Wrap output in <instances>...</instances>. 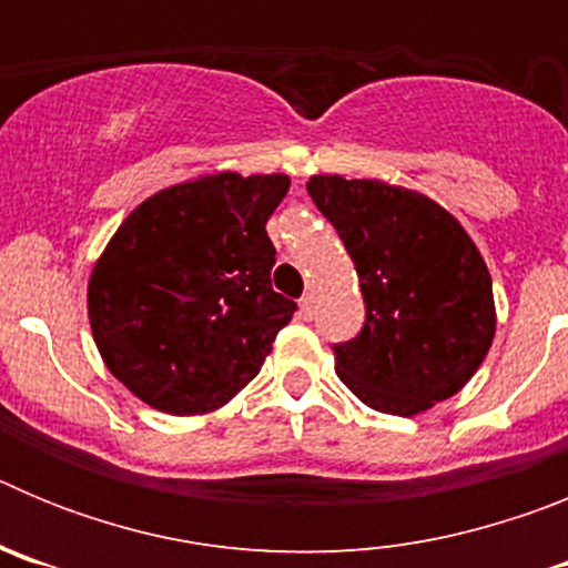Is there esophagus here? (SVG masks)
<instances>
[{
  "label": "esophagus",
  "instance_id": "esophagus-1",
  "mask_svg": "<svg viewBox=\"0 0 568 568\" xmlns=\"http://www.w3.org/2000/svg\"><path fill=\"white\" fill-rule=\"evenodd\" d=\"M301 315H304V318H313V315H315L313 293H307V295H304V298H301Z\"/></svg>",
  "mask_w": 568,
  "mask_h": 568
}]
</instances>
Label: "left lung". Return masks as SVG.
<instances>
[{
	"mask_svg": "<svg viewBox=\"0 0 568 568\" xmlns=\"http://www.w3.org/2000/svg\"><path fill=\"white\" fill-rule=\"evenodd\" d=\"M315 207L355 261L366 321L335 373L369 409L413 415L466 386L495 338L491 275L449 210L378 179L313 175Z\"/></svg>",
	"mask_w": 568,
	"mask_h": 568,
	"instance_id": "1",
	"label": "left lung"
}]
</instances>
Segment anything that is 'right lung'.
Returning <instances> with one entry per match:
<instances>
[{
    "mask_svg": "<svg viewBox=\"0 0 568 568\" xmlns=\"http://www.w3.org/2000/svg\"><path fill=\"white\" fill-rule=\"evenodd\" d=\"M290 175L233 170L173 184L119 224L88 281L104 366L148 406L204 415L258 375L295 301L270 284L267 219Z\"/></svg>",
    "mask_w": 568,
    "mask_h": 568,
    "instance_id": "1",
    "label": "right lung"
}]
</instances>
